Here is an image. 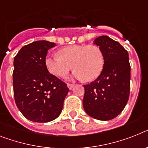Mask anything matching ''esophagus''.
<instances>
[{"instance_id": "1", "label": "esophagus", "mask_w": 148, "mask_h": 148, "mask_svg": "<svg viewBox=\"0 0 148 148\" xmlns=\"http://www.w3.org/2000/svg\"><path fill=\"white\" fill-rule=\"evenodd\" d=\"M67 86H68V87L69 88V89H71L72 88L74 87V84H67Z\"/></svg>"}]
</instances>
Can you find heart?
Here are the masks:
<instances>
[{"instance_id":"heart-1","label":"heart","mask_w":148,"mask_h":148,"mask_svg":"<svg viewBox=\"0 0 148 148\" xmlns=\"http://www.w3.org/2000/svg\"><path fill=\"white\" fill-rule=\"evenodd\" d=\"M58 55L45 59L48 71L58 77H65L73 67L74 77L92 81L101 74L105 64L103 52L96 45L69 46L59 49Z\"/></svg>"}]
</instances>
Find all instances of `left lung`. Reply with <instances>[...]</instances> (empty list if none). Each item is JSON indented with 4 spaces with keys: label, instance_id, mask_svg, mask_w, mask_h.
I'll use <instances>...</instances> for the list:
<instances>
[{
    "label": "left lung",
    "instance_id": "8db88e82",
    "mask_svg": "<svg viewBox=\"0 0 148 148\" xmlns=\"http://www.w3.org/2000/svg\"><path fill=\"white\" fill-rule=\"evenodd\" d=\"M105 56L101 74L85 89L83 105L86 114L99 120H110L122 112L130 97V64L128 52L108 36L94 40Z\"/></svg>",
    "mask_w": 148,
    "mask_h": 148
}]
</instances>
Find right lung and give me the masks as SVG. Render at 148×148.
I'll return each instance as SVG.
<instances>
[{"label":"right lung","mask_w":148,"mask_h":148,"mask_svg":"<svg viewBox=\"0 0 148 148\" xmlns=\"http://www.w3.org/2000/svg\"><path fill=\"white\" fill-rule=\"evenodd\" d=\"M55 43L38 40L24 46L15 56L13 94L17 108L28 120L47 123L60 115L69 89L46 68L47 51Z\"/></svg>","instance_id":"1"}]
</instances>
